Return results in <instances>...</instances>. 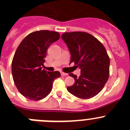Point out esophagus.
<instances>
[{
	"instance_id": "obj_1",
	"label": "esophagus",
	"mask_w": 130,
	"mask_h": 130,
	"mask_svg": "<svg viewBox=\"0 0 130 130\" xmlns=\"http://www.w3.org/2000/svg\"><path fill=\"white\" fill-rule=\"evenodd\" d=\"M67 73H65V72H61V76H67Z\"/></svg>"
}]
</instances>
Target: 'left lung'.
Returning <instances> with one entry per match:
<instances>
[{
    "label": "left lung",
    "mask_w": 130,
    "mask_h": 130,
    "mask_svg": "<svg viewBox=\"0 0 130 130\" xmlns=\"http://www.w3.org/2000/svg\"><path fill=\"white\" fill-rule=\"evenodd\" d=\"M61 38L71 53V63L81 69L75 83L67 87L69 92L80 99H87L98 95L107 82L110 73V58L104 45L94 36L85 32H65Z\"/></svg>",
    "instance_id": "left-lung-1"
}]
</instances>
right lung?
I'll use <instances>...</instances> for the list:
<instances>
[{"instance_id": "right-lung-1", "label": "right lung", "mask_w": 130, "mask_h": 130, "mask_svg": "<svg viewBox=\"0 0 130 130\" xmlns=\"http://www.w3.org/2000/svg\"><path fill=\"white\" fill-rule=\"evenodd\" d=\"M59 38L56 31H35L25 36L17 48L11 63L12 76L20 94L27 99L45 98L51 92L53 81L60 77L59 71L42 69L48 47Z\"/></svg>"}]
</instances>
